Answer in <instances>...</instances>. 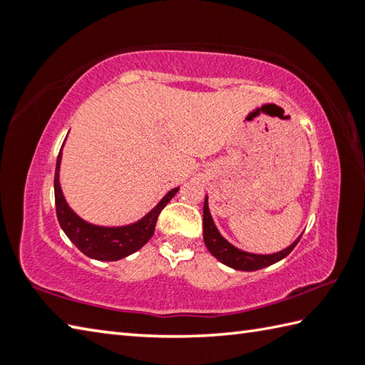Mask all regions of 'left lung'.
<instances>
[{"mask_svg": "<svg viewBox=\"0 0 365 365\" xmlns=\"http://www.w3.org/2000/svg\"><path fill=\"white\" fill-rule=\"evenodd\" d=\"M202 228H204V242L205 247L209 249V252L214 255L217 260H220L223 264L233 268V269H240V271H255V269H262L267 268L269 264H273L276 262L282 260L284 257H287L290 252L294 250V247L300 241V237L295 240V242L290 244L287 249H284L281 252H276V254H269V255H260V254H250V252H244L241 249L235 247L233 244H230L225 237L220 235V231L217 230L214 220H212V215L209 212V204H207V196H205L204 201V210H202Z\"/></svg>", "mask_w": 365, "mask_h": 365, "instance_id": "left-lung-1", "label": "left lung"}]
</instances>
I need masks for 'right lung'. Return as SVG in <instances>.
Returning <instances> with one entry per match:
<instances>
[{"instance_id":"1","label":"right lung","mask_w":365,"mask_h":365,"mask_svg":"<svg viewBox=\"0 0 365 365\" xmlns=\"http://www.w3.org/2000/svg\"><path fill=\"white\" fill-rule=\"evenodd\" d=\"M61 161L62 150L57 156L54 175L57 220L61 223L63 233L68 236V240L75 244L84 255L94 258V260L116 262L130 254H134L138 249H142L155 233V227L160 212L178 191V188L170 190L169 193L155 205V209H151L147 215L135 223L124 225V227H98V225H92L83 220L81 217H78L75 212L71 210L67 201H65L61 182H58Z\"/></svg>"}]
</instances>
